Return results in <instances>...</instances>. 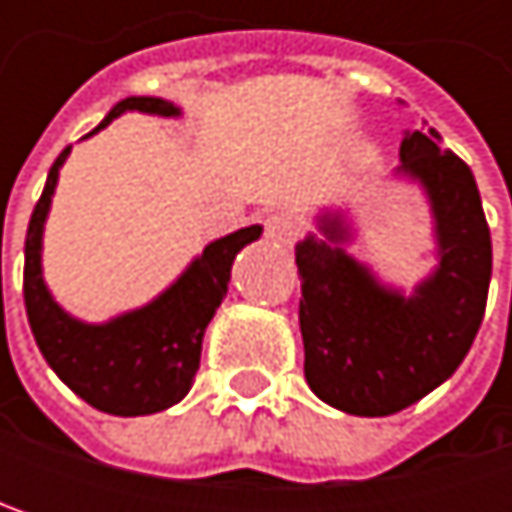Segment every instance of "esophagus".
<instances>
[{"label": "esophagus", "mask_w": 512, "mask_h": 512, "mask_svg": "<svg viewBox=\"0 0 512 512\" xmlns=\"http://www.w3.org/2000/svg\"><path fill=\"white\" fill-rule=\"evenodd\" d=\"M266 237H269L272 243L290 249V246L302 237V219H299L296 213H290V210L275 213V216L266 219Z\"/></svg>", "instance_id": "obj_1"}]
</instances>
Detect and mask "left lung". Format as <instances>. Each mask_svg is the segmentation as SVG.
Returning <instances> with one entry per match:
<instances>
[{
  "label": "left lung",
  "instance_id": "left-lung-1",
  "mask_svg": "<svg viewBox=\"0 0 512 512\" xmlns=\"http://www.w3.org/2000/svg\"><path fill=\"white\" fill-rule=\"evenodd\" d=\"M400 174L424 183L439 234V269L400 296L373 281L338 243L347 228L326 213L320 231L296 246L302 281L299 329L305 379L329 406L382 418L439 388L468 353L489 293L492 240L471 168L436 130L406 133Z\"/></svg>",
  "mask_w": 512,
  "mask_h": 512
}]
</instances>
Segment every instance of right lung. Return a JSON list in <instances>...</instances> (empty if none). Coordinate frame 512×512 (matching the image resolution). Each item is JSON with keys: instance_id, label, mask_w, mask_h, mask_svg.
Instances as JSON below:
<instances>
[{"instance_id": "obj_1", "label": "right lung", "mask_w": 512, "mask_h": 512, "mask_svg": "<svg viewBox=\"0 0 512 512\" xmlns=\"http://www.w3.org/2000/svg\"><path fill=\"white\" fill-rule=\"evenodd\" d=\"M151 112L171 118L177 106L159 97H127L121 100L97 130H103L121 112ZM94 130V133H97ZM64 148L52 162L47 186L32 210L26 231V266H23V299L32 335L58 379L76 391L88 406L133 418L154 415L192 388L201 364L204 329L222 305L231 281V263L237 252L260 237V225L240 228L204 249L180 278L151 305L124 314L106 326H85L67 317L41 278V234L47 222L58 168L67 159ZM0 299H2V240H0Z\"/></svg>"}]
</instances>
